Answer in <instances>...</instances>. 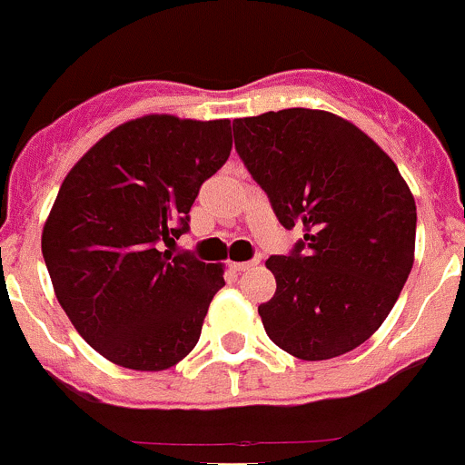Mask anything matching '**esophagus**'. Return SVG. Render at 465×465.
<instances>
[{
	"mask_svg": "<svg viewBox=\"0 0 465 465\" xmlns=\"http://www.w3.org/2000/svg\"><path fill=\"white\" fill-rule=\"evenodd\" d=\"M254 265H259V259H252V261H236V263H232V270H233V272H245V270L254 268Z\"/></svg>",
	"mask_w": 465,
	"mask_h": 465,
	"instance_id": "34e87169",
	"label": "esophagus"
}]
</instances>
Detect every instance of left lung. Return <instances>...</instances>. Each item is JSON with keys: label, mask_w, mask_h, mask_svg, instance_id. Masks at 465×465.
Here are the masks:
<instances>
[{"label": "left lung", "mask_w": 465, "mask_h": 465, "mask_svg": "<svg viewBox=\"0 0 465 465\" xmlns=\"http://www.w3.org/2000/svg\"><path fill=\"white\" fill-rule=\"evenodd\" d=\"M233 141L279 223L304 232L265 261L277 279L259 306L265 333L304 361L350 352L380 329L411 272L418 218L407 182L372 138L327 111L233 120Z\"/></svg>", "instance_id": "left-lung-1"}]
</instances>
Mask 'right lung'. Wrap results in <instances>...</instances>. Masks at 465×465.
Instances as JSON below:
<instances>
[{"label": "right lung", "instance_id": "right-lung-1", "mask_svg": "<svg viewBox=\"0 0 465 465\" xmlns=\"http://www.w3.org/2000/svg\"><path fill=\"white\" fill-rule=\"evenodd\" d=\"M229 152V120L145 115L67 173L43 229L45 265L70 322L108 361L165 371L200 341L223 265L161 242L191 229L193 202Z\"/></svg>", "mask_w": 465, "mask_h": 465}]
</instances>
